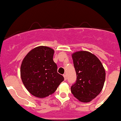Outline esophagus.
<instances>
[{"instance_id": "esophagus-1", "label": "esophagus", "mask_w": 121, "mask_h": 121, "mask_svg": "<svg viewBox=\"0 0 121 121\" xmlns=\"http://www.w3.org/2000/svg\"><path fill=\"white\" fill-rule=\"evenodd\" d=\"M63 76H64V78H65V80H67V76L66 74L63 75Z\"/></svg>"}]
</instances>
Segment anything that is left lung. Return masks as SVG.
Returning <instances> with one entry per match:
<instances>
[{
    "mask_svg": "<svg viewBox=\"0 0 121 121\" xmlns=\"http://www.w3.org/2000/svg\"><path fill=\"white\" fill-rule=\"evenodd\" d=\"M76 81L71 87L73 96L83 103L94 99L103 88L105 71L96 55L86 51L72 54Z\"/></svg>",
    "mask_w": 121,
    "mask_h": 121,
    "instance_id": "8db88e82",
    "label": "left lung"
}]
</instances>
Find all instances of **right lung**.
Returning <instances> with one entry per match:
<instances>
[{"instance_id":"add662e5","label":"right lung","mask_w":121,"mask_h":121,"mask_svg":"<svg viewBox=\"0 0 121 121\" xmlns=\"http://www.w3.org/2000/svg\"><path fill=\"white\" fill-rule=\"evenodd\" d=\"M54 51L47 46H38L27 54L20 68L24 86L35 97L44 98L52 94L64 78L57 72L53 60Z\"/></svg>"}]
</instances>
